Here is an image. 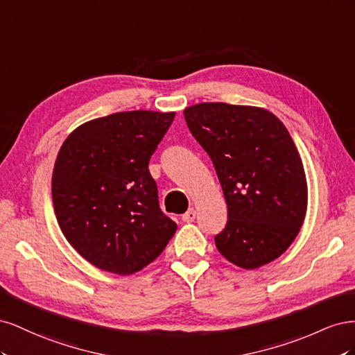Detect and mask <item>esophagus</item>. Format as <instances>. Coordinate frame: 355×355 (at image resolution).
<instances>
[{"mask_svg": "<svg viewBox=\"0 0 355 355\" xmlns=\"http://www.w3.org/2000/svg\"><path fill=\"white\" fill-rule=\"evenodd\" d=\"M196 216H197L196 210H194V209H189L187 213L182 214V220L187 222V223H189V222H194V220H196Z\"/></svg>", "mask_w": 355, "mask_h": 355, "instance_id": "1", "label": "esophagus"}]
</instances>
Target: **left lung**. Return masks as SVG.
Wrapping results in <instances>:
<instances>
[{"instance_id":"1","label":"left lung","mask_w":355,"mask_h":355,"mask_svg":"<svg viewBox=\"0 0 355 355\" xmlns=\"http://www.w3.org/2000/svg\"><path fill=\"white\" fill-rule=\"evenodd\" d=\"M184 115L228 206L227 225L214 235L219 253L244 270L277 259L299 234L308 201L304 164L287 128L256 106L207 102Z\"/></svg>"}]
</instances>
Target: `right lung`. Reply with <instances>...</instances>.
<instances>
[{
  "label": "right lung",
  "mask_w": 355,
  "mask_h": 355,
  "mask_svg": "<svg viewBox=\"0 0 355 355\" xmlns=\"http://www.w3.org/2000/svg\"><path fill=\"white\" fill-rule=\"evenodd\" d=\"M175 112L128 111L67 137L51 178L59 227L85 261L128 275L161 254L178 225L161 211L149 158Z\"/></svg>",
  "instance_id": "add662e5"
}]
</instances>
